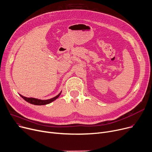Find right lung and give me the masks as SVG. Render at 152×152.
Returning <instances> with one entry per match:
<instances>
[{"label":"right lung","mask_w":152,"mask_h":152,"mask_svg":"<svg viewBox=\"0 0 152 152\" xmlns=\"http://www.w3.org/2000/svg\"><path fill=\"white\" fill-rule=\"evenodd\" d=\"M61 94V91L56 96L51 98V99H47V100H41V99H35V98H33V97H24V96H23L21 94H20V95L22 98H23V99L26 101H27L30 104H34V105H42L48 104L52 102L53 101H54L55 100H56L57 99L58 97H59V96H60Z\"/></svg>","instance_id":"obj_1"}]
</instances>
